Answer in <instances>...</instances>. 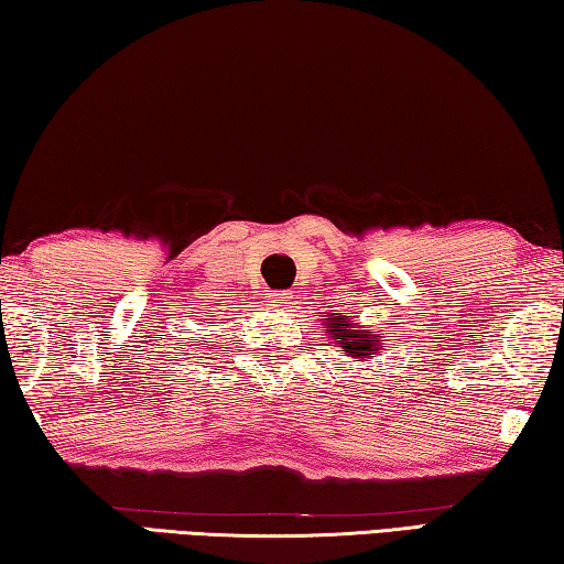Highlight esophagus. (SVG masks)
Returning a JSON list of instances; mask_svg holds the SVG:
<instances>
[{"instance_id":"1","label":"esophagus","mask_w":564,"mask_h":564,"mask_svg":"<svg viewBox=\"0 0 564 564\" xmlns=\"http://www.w3.org/2000/svg\"><path fill=\"white\" fill-rule=\"evenodd\" d=\"M270 304H272V307H288L290 294L288 292H274V294H270Z\"/></svg>"}]
</instances>
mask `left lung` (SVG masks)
I'll list each match as a JSON object with an SVG mask.
<instances>
[{"mask_svg": "<svg viewBox=\"0 0 564 564\" xmlns=\"http://www.w3.org/2000/svg\"><path fill=\"white\" fill-rule=\"evenodd\" d=\"M327 325V335L332 337L345 357L355 359V362H372V357L380 355V349L384 347V339L380 335H375L372 329H365V325H359L355 319H347L339 312H332V315H322Z\"/></svg>", "mask_w": 564, "mask_h": 564, "instance_id": "8db88e82", "label": "left lung"}]
</instances>
